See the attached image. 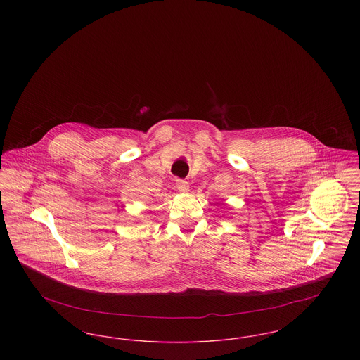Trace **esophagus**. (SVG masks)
Returning a JSON list of instances; mask_svg holds the SVG:
<instances>
[{
    "mask_svg": "<svg viewBox=\"0 0 360 360\" xmlns=\"http://www.w3.org/2000/svg\"><path fill=\"white\" fill-rule=\"evenodd\" d=\"M176 188L181 191V193H188V182L186 181H184V179H176Z\"/></svg>",
    "mask_w": 360,
    "mask_h": 360,
    "instance_id": "esophagus-1",
    "label": "esophagus"
}]
</instances>
